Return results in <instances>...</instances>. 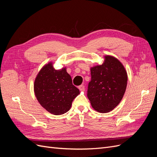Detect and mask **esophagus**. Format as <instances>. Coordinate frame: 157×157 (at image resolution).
<instances>
[{"mask_svg": "<svg viewBox=\"0 0 157 157\" xmlns=\"http://www.w3.org/2000/svg\"><path fill=\"white\" fill-rule=\"evenodd\" d=\"M78 89L80 90V91L81 92H84L85 90V88H84V85H80V86H78Z\"/></svg>", "mask_w": 157, "mask_h": 157, "instance_id": "esophagus-1", "label": "esophagus"}]
</instances>
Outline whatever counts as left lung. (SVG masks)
I'll return each mask as SVG.
<instances>
[{
	"instance_id": "obj_1",
	"label": "left lung",
	"mask_w": 157,
	"mask_h": 157,
	"mask_svg": "<svg viewBox=\"0 0 157 157\" xmlns=\"http://www.w3.org/2000/svg\"><path fill=\"white\" fill-rule=\"evenodd\" d=\"M91 81L88 98L94 110L105 113L113 110L124 96L128 75L124 65L115 57L104 56L103 63L90 68Z\"/></svg>"
}]
</instances>
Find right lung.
<instances>
[{
  "mask_svg": "<svg viewBox=\"0 0 157 157\" xmlns=\"http://www.w3.org/2000/svg\"><path fill=\"white\" fill-rule=\"evenodd\" d=\"M34 92L38 101L46 110L54 115L67 113L73 99L80 94L72 83L66 67L56 69L50 61L38 73L34 82Z\"/></svg>",
  "mask_w": 157,
  "mask_h": 157,
  "instance_id": "1",
  "label": "right lung"
}]
</instances>
